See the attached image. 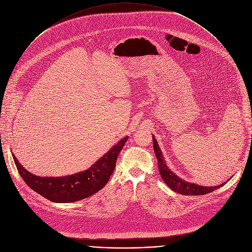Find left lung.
Wrapping results in <instances>:
<instances>
[{
	"label": "left lung",
	"mask_w": 252,
	"mask_h": 252,
	"mask_svg": "<svg viewBox=\"0 0 252 252\" xmlns=\"http://www.w3.org/2000/svg\"><path fill=\"white\" fill-rule=\"evenodd\" d=\"M153 142H154L155 154L158 158L159 173L163 179V182L173 191H175L177 193H181V194H185V195H203V194L209 193L215 189H218L219 188L225 185V183H223L222 185L215 186V187H202V186H198L195 184H190L186 181H183L182 178H179L177 175H175L165 164L166 162L164 161L163 156L161 154L159 146L158 145V141H157L155 135L153 136Z\"/></svg>",
	"instance_id": "1"
}]
</instances>
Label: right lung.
I'll use <instances>...</instances> for the list:
<instances>
[{
	"mask_svg": "<svg viewBox=\"0 0 252 252\" xmlns=\"http://www.w3.org/2000/svg\"><path fill=\"white\" fill-rule=\"evenodd\" d=\"M128 136L117 142L109 152L87 170L61 177H43L29 172L13 155L17 169L24 182L33 191L53 202H74L87 198L100 190L113 174L120 152Z\"/></svg>",
	"mask_w": 252,
	"mask_h": 252,
	"instance_id": "obj_1",
	"label": "right lung"
}]
</instances>
